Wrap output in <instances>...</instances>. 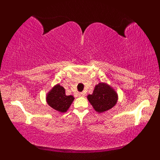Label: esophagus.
<instances>
[{
    "instance_id": "1",
    "label": "esophagus",
    "mask_w": 160,
    "mask_h": 160,
    "mask_svg": "<svg viewBox=\"0 0 160 160\" xmlns=\"http://www.w3.org/2000/svg\"><path fill=\"white\" fill-rule=\"evenodd\" d=\"M78 96H79L80 97H84V96H85V93H84V92H81V93H78Z\"/></svg>"
}]
</instances>
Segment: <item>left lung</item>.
<instances>
[{
    "label": "left lung",
    "instance_id": "1",
    "mask_svg": "<svg viewBox=\"0 0 160 160\" xmlns=\"http://www.w3.org/2000/svg\"><path fill=\"white\" fill-rule=\"evenodd\" d=\"M94 109L102 113L113 107L118 101L116 92L106 83L100 82L96 86L93 93L87 96Z\"/></svg>",
    "mask_w": 160,
    "mask_h": 160
}]
</instances>
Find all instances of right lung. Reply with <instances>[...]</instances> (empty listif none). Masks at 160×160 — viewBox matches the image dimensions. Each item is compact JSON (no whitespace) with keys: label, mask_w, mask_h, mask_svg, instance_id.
I'll return each instance as SVG.
<instances>
[{"label":"right lung","mask_w":160,"mask_h":160,"mask_svg":"<svg viewBox=\"0 0 160 160\" xmlns=\"http://www.w3.org/2000/svg\"><path fill=\"white\" fill-rule=\"evenodd\" d=\"M72 96H66L65 90L60 84H57L47 94V101L49 106L58 111L64 113L73 102Z\"/></svg>","instance_id":"obj_1"}]
</instances>
